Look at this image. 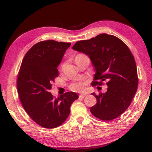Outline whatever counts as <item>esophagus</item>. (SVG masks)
<instances>
[{"label": "esophagus", "mask_w": 152, "mask_h": 152, "mask_svg": "<svg viewBox=\"0 0 152 152\" xmlns=\"http://www.w3.org/2000/svg\"><path fill=\"white\" fill-rule=\"evenodd\" d=\"M86 96V94H80V97L82 98H83Z\"/></svg>", "instance_id": "34e87169"}]
</instances>
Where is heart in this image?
Returning <instances> with one entry per match:
<instances>
[{
    "label": "heart",
    "instance_id": "heart-1",
    "mask_svg": "<svg viewBox=\"0 0 152 152\" xmlns=\"http://www.w3.org/2000/svg\"><path fill=\"white\" fill-rule=\"evenodd\" d=\"M83 57H86V55L82 54H77L76 56V59H78L80 58H83ZM70 88L74 91H79V92H81V91H83L85 89V84L84 83L82 82H76L73 83Z\"/></svg>",
    "mask_w": 152,
    "mask_h": 152
}]
</instances>
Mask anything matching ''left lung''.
Here are the masks:
<instances>
[{"label": "left lung", "instance_id": "obj_1", "mask_svg": "<svg viewBox=\"0 0 152 152\" xmlns=\"http://www.w3.org/2000/svg\"><path fill=\"white\" fill-rule=\"evenodd\" d=\"M72 49L89 56L92 61L96 70L92 86L107 81L106 93L91 94L97 100L91 113L105 121L117 118L131 104L138 87L135 61L128 46L116 36L101 34L76 42Z\"/></svg>", "mask_w": 152, "mask_h": 152}]
</instances>
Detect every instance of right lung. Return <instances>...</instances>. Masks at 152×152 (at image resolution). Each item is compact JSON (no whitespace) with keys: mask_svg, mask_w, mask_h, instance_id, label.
I'll return each mask as SVG.
<instances>
[{"mask_svg":"<svg viewBox=\"0 0 152 152\" xmlns=\"http://www.w3.org/2000/svg\"><path fill=\"white\" fill-rule=\"evenodd\" d=\"M71 43L54 40L35 44L21 63L17 87L21 104L33 121L45 128H55L69 116L78 95L67 92L54 98L48 92L59 75L58 66Z\"/></svg>","mask_w":152,"mask_h":152,"instance_id":"obj_1","label":"right lung"}]
</instances>
